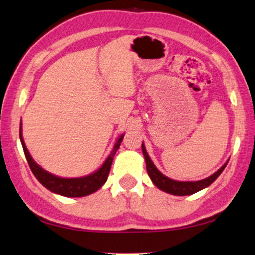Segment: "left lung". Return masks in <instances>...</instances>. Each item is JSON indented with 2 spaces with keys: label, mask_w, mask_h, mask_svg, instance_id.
<instances>
[{
  "label": "left lung",
  "mask_w": 255,
  "mask_h": 255,
  "mask_svg": "<svg viewBox=\"0 0 255 255\" xmlns=\"http://www.w3.org/2000/svg\"><path fill=\"white\" fill-rule=\"evenodd\" d=\"M142 152H143V156H144V159H145L146 171H148V174H149L150 179L152 180L153 185L157 186L160 191L166 192V193H168V194L179 195V196L194 194V193L201 191V189L210 186L218 177H220V174L223 172V170L228 164V162H227L217 172H215V173L211 174L210 177L202 179V180L177 181V180H173V179L167 178L166 175H164L162 172H160L158 168L155 166V164L152 163V160L150 159L148 152H146L144 143H142Z\"/></svg>",
  "instance_id": "8db88e82"
}]
</instances>
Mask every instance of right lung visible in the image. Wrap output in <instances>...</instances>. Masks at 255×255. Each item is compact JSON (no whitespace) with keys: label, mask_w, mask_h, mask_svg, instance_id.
<instances>
[{"label":"right lung","mask_w":255,"mask_h":255,"mask_svg":"<svg viewBox=\"0 0 255 255\" xmlns=\"http://www.w3.org/2000/svg\"><path fill=\"white\" fill-rule=\"evenodd\" d=\"M19 138L21 145H23V150L25 157H26L28 166H30L34 177L38 179L39 182H40L42 186H45L46 188L49 189V191L53 193H55V194L67 196V198H81V196H87L92 194V193L98 191V189L105 184L107 177H109L111 165H112L113 162V157L116 155L117 150L119 149L120 143L123 142L124 135H121L120 137L118 138L117 143L113 146V150L111 151L109 157H107L105 162L103 163V165L98 168V170L93 172L91 174L80 178L56 177V175L49 173V172L45 171L41 166H39L31 157L30 152H28L26 145H25L24 143L23 135H21V123L19 126Z\"/></svg>","instance_id":"1"}]
</instances>
